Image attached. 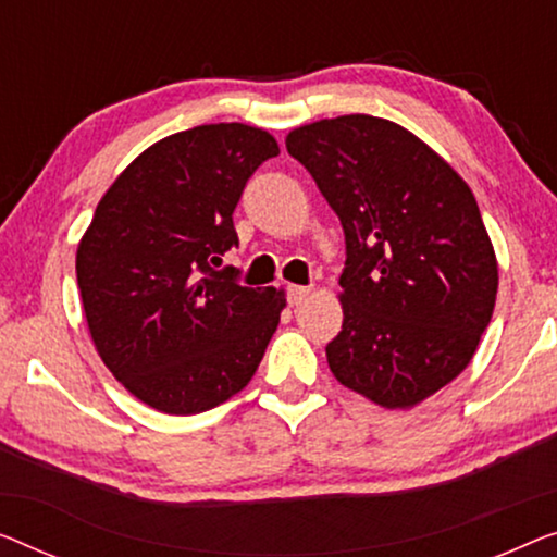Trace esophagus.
<instances>
[{
    "instance_id": "obj_1",
    "label": "esophagus",
    "mask_w": 557,
    "mask_h": 557,
    "mask_svg": "<svg viewBox=\"0 0 557 557\" xmlns=\"http://www.w3.org/2000/svg\"><path fill=\"white\" fill-rule=\"evenodd\" d=\"M312 289L310 287H302V285H289L287 287V302L289 305H302L307 297H310Z\"/></svg>"
}]
</instances>
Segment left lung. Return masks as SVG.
Listing matches in <instances>:
<instances>
[{
	"instance_id": "obj_1",
	"label": "left lung",
	"mask_w": 557,
	"mask_h": 557,
	"mask_svg": "<svg viewBox=\"0 0 557 557\" xmlns=\"http://www.w3.org/2000/svg\"><path fill=\"white\" fill-rule=\"evenodd\" d=\"M287 152L345 230L339 385L408 410L468 368L493 318L497 260L475 195L400 124L343 114L293 129Z\"/></svg>"
}]
</instances>
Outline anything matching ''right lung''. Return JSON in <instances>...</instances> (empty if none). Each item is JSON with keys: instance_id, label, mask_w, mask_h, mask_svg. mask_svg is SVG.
I'll return each mask as SVG.
<instances>
[{"instance_id": "1", "label": "right lung", "mask_w": 557, "mask_h": 557, "mask_svg": "<svg viewBox=\"0 0 557 557\" xmlns=\"http://www.w3.org/2000/svg\"><path fill=\"white\" fill-rule=\"evenodd\" d=\"M277 154L260 127L199 124L147 147L99 199L77 247L82 307L107 370L149 408H218L268 350L285 289L212 264L237 245L247 180Z\"/></svg>"}]
</instances>
